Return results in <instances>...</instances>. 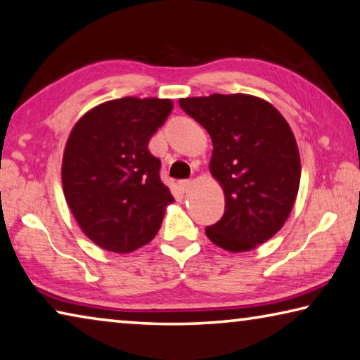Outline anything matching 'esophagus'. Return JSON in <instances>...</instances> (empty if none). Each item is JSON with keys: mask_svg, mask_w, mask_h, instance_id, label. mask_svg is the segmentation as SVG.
<instances>
[{"mask_svg": "<svg viewBox=\"0 0 360 360\" xmlns=\"http://www.w3.org/2000/svg\"><path fill=\"white\" fill-rule=\"evenodd\" d=\"M191 185H193L191 180H180V184H179L181 191H188L191 188Z\"/></svg>", "mask_w": 360, "mask_h": 360, "instance_id": "34e87169", "label": "esophagus"}]
</instances>
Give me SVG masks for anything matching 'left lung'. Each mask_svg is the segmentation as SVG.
I'll return each instance as SVG.
<instances>
[{"label": "left lung", "mask_w": 360, "mask_h": 360, "mask_svg": "<svg viewBox=\"0 0 360 360\" xmlns=\"http://www.w3.org/2000/svg\"><path fill=\"white\" fill-rule=\"evenodd\" d=\"M209 132L210 174L225 193V214L205 234L221 249L247 252L284 226L295 204L302 164L290 126L266 100L214 94L179 100Z\"/></svg>", "instance_id": "left-lung-1"}]
</instances>
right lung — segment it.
Returning a JSON list of instances; mask_svg holds the SVG:
<instances>
[{
	"instance_id": "1",
	"label": "right lung",
	"mask_w": 360,
	"mask_h": 360,
	"mask_svg": "<svg viewBox=\"0 0 360 360\" xmlns=\"http://www.w3.org/2000/svg\"><path fill=\"white\" fill-rule=\"evenodd\" d=\"M169 98L110 100L76 122L67 140L62 185L68 207L94 244L129 253L148 244L174 196L148 141L172 111Z\"/></svg>"
}]
</instances>
